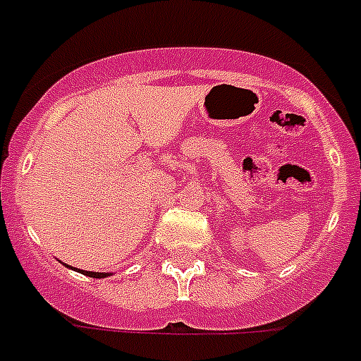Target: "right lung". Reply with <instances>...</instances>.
<instances>
[{
    "label": "right lung",
    "mask_w": 361,
    "mask_h": 361,
    "mask_svg": "<svg viewBox=\"0 0 361 361\" xmlns=\"http://www.w3.org/2000/svg\"><path fill=\"white\" fill-rule=\"evenodd\" d=\"M68 268H71V266H68ZM77 271H82L84 275H87V277H93V279H102V277H108L110 274H101V271H86V269H78L75 268Z\"/></svg>",
    "instance_id": "right-lung-1"
}]
</instances>
